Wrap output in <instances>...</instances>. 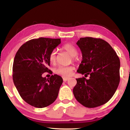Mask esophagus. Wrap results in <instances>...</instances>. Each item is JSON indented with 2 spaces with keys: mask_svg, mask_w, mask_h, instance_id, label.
Returning <instances> with one entry per match:
<instances>
[{
  "mask_svg": "<svg viewBox=\"0 0 130 130\" xmlns=\"http://www.w3.org/2000/svg\"><path fill=\"white\" fill-rule=\"evenodd\" d=\"M69 79V78H67V77H63V82H67Z\"/></svg>",
  "mask_w": 130,
  "mask_h": 130,
  "instance_id": "esophagus-1",
  "label": "esophagus"
}]
</instances>
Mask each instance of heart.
Instances as JSON below:
<instances>
[{"instance_id":"obj_1","label":"heart","mask_w":130,"mask_h":130,"mask_svg":"<svg viewBox=\"0 0 130 130\" xmlns=\"http://www.w3.org/2000/svg\"><path fill=\"white\" fill-rule=\"evenodd\" d=\"M62 48L71 56V59L73 61L75 60V56L78 54V50L76 47L70 43H67L62 46ZM49 60L52 63H55L56 61V51H52L49 55ZM74 71V68L71 66L62 67L60 66L55 69V73L65 77H68L72 75Z\"/></svg>"}]
</instances>
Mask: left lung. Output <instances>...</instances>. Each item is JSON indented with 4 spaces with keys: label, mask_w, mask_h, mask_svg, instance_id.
Masks as SVG:
<instances>
[{
    "label": "left lung",
    "mask_w": 130,
    "mask_h": 130,
    "mask_svg": "<svg viewBox=\"0 0 130 130\" xmlns=\"http://www.w3.org/2000/svg\"><path fill=\"white\" fill-rule=\"evenodd\" d=\"M76 44L83 57L77 72L90 77L76 79L74 95L86 107L102 106L110 100L119 85V57L111 46L101 38H80Z\"/></svg>",
    "instance_id": "left-lung-1"
}]
</instances>
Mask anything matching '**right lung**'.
<instances>
[{"mask_svg":"<svg viewBox=\"0 0 130 130\" xmlns=\"http://www.w3.org/2000/svg\"><path fill=\"white\" fill-rule=\"evenodd\" d=\"M60 38L41 37L27 41L17 52L13 65V80L23 100L36 108H44L56 100L63 80L55 74L50 79L43 73L52 71L49 55L60 44Z\"/></svg>","mask_w":130,"mask_h":130,"instance_id":"1","label":"right lung"}]
</instances>
